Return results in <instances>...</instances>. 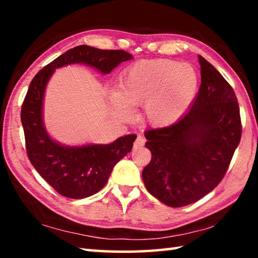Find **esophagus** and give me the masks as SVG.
<instances>
[{
	"instance_id": "esophagus-1",
	"label": "esophagus",
	"mask_w": 258,
	"mask_h": 258,
	"mask_svg": "<svg viewBox=\"0 0 258 258\" xmlns=\"http://www.w3.org/2000/svg\"><path fill=\"white\" fill-rule=\"evenodd\" d=\"M145 142H146L145 138L141 137V135H139L137 140H135V142H134V149H139V148H142L143 146H145Z\"/></svg>"
}]
</instances>
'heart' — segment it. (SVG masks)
I'll list each match as a JSON object with an SVG mask.
<instances>
[{"label":"heart","instance_id":"heart-1","mask_svg":"<svg viewBox=\"0 0 258 258\" xmlns=\"http://www.w3.org/2000/svg\"><path fill=\"white\" fill-rule=\"evenodd\" d=\"M199 77L189 63L169 59L140 60L126 68L111 103L124 116L145 106L148 123L157 127L175 124L194 102Z\"/></svg>","mask_w":258,"mask_h":258}]
</instances>
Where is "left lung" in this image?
Listing matches in <instances>:
<instances>
[{"mask_svg": "<svg viewBox=\"0 0 258 258\" xmlns=\"http://www.w3.org/2000/svg\"><path fill=\"white\" fill-rule=\"evenodd\" d=\"M198 60L202 84L189 110L175 124L145 133L152 156L143 182L169 207L198 202L215 189L241 138L233 89L206 59Z\"/></svg>", "mask_w": 258, "mask_h": 258, "instance_id": "1", "label": "left lung"}]
</instances>
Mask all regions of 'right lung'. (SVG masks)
I'll return each instance as SVG.
<instances>
[{"mask_svg": "<svg viewBox=\"0 0 258 258\" xmlns=\"http://www.w3.org/2000/svg\"><path fill=\"white\" fill-rule=\"evenodd\" d=\"M131 59L133 55L121 50L80 45L59 55L30 83L21 108L28 158L40 175L63 197L83 199L101 190L115 165L132 150L137 135H125L108 145L67 146L55 141L47 133L43 116L47 83L55 69L69 64H85L106 75Z\"/></svg>", "mask_w": 258, "mask_h": 258, "instance_id": "1", "label": "right lung"}]
</instances>
